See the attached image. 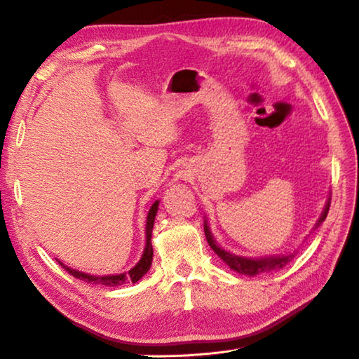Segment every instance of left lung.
Segmentation results:
<instances>
[{
    "label": "left lung",
    "mask_w": 359,
    "mask_h": 359,
    "mask_svg": "<svg viewBox=\"0 0 359 359\" xmlns=\"http://www.w3.org/2000/svg\"><path fill=\"white\" fill-rule=\"evenodd\" d=\"M329 208H330V200L326 205V210H324L321 219L318 222V224L321 222H324V219L327 217V212H329ZM205 237L208 245L212 248V251L217 254L222 260L226 263L231 269H234L238 273H245V275H257L260 272H269V271H278L281 268H285V266L292 260L295 257L294 254H289L285 257H266V258H245V257H238V255H232L226 251H223L222 248H219L215 245V241L212 240V236L210 232V228L205 224Z\"/></svg>",
    "instance_id": "1"
}]
</instances>
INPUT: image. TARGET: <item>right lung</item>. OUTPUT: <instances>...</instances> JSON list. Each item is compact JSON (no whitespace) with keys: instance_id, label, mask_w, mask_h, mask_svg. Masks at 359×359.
<instances>
[{"instance_id":"obj_1","label":"right lung","mask_w":359,"mask_h":359,"mask_svg":"<svg viewBox=\"0 0 359 359\" xmlns=\"http://www.w3.org/2000/svg\"><path fill=\"white\" fill-rule=\"evenodd\" d=\"M157 206H159V202H154L153 206L149 208L148 217H147V245H145V251L144 255H142L140 262L133 268L131 271H128L127 273H119V275H105V277H96V275H88L84 272L74 271L67 268V266L62 264V268L69 272L70 275H73L74 278H79L86 283H90V285H97V286H121L123 283H136L139 281L144 275L148 272L149 266H151L153 262V245H151V232H153V226H154V219H156V212H157Z\"/></svg>"}]
</instances>
